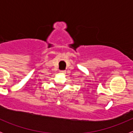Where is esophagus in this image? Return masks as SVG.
<instances>
[{"label":"esophagus","mask_w":133,"mask_h":133,"mask_svg":"<svg viewBox=\"0 0 133 133\" xmlns=\"http://www.w3.org/2000/svg\"><path fill=\"white\" fill-rule=\"evenodd\" d=\"M60 72H61V74H65L66 70H61V71H60Z\"/></svg>","instance_id":"1"}]
</instances>
